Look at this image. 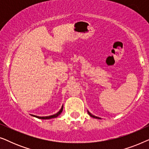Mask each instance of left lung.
Here are the masks:
<instances>
[{
	"label": "left lung",
	"instance_id": "8db88e82",
	"mask_svg": "<svg viewBox=\"0 0 149 149\" xmlns=\"http://www.w3.org/2000/svg\"><path fill=\"white\" fill-rule=\"evenodd\" d=\"M87 113H88V114H89V115L90 116V117H93V118H95V119H101V118H100V117H96V116H94V115H93L92 114L89 113V112L88 111H87Z\"/></svg>",
	"mask_w": 149,
	"mask_h": 149
}]
</instances>
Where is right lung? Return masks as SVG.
<instances>
[{
    "instance_id": "obj_1",
    "label": "right lung",
    "mask_w": 149,
    "mask_h": 149,
    "mask_svg": "<svg viewBox=\"0 0 149 149\" xmlns=\"http://www.w3.org/2000/svg\"><path fill=\"white\" fill-rule=\"evenodd\" d=\"M63 111V105L62 108H61V109L59 111L58 113L54 114V115H50V116H46V117H38V116H36V115H31L32 116H33L34 117H36L38 118V119H54V118H56L58 117L59 115H60L61 113H62V112Z\"/></svg>"
}]
</instances>
